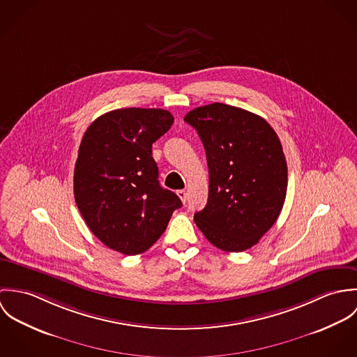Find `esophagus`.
I'll return each instance as SVG.
<instances>
[{
  "label": "esophagus",
  "mask_w": 357,
  "mask_h": 357,
  "mask_svg": "<svg viewBox=\"0 0 357 357\" xmlns=\"http://www.w3.org/2000/svg\"><path fill=\"white\" fill-rule=\"evenodd\" d=\"M177 195H178V198L181 199V202H184V204H185V201H187V197H188L187 191H185V190H178V191H177Z\"/></svg>",
  "instance_id": "esophagus-1"
}]
</instances>
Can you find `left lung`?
<instances>
[{
  "instance_id": "1",
  "label": "left lung",
  "mask_w": 357,
  "mask_h": 357,
  "mask_svg": "<svg viewBox=\"0 0 357 357\" xmlns=\"http://www.w3.org/2000/svg\"><path fill=\"white\" fill-rule=\"evenodd\" d=\"M208 166V198L194 220L215 248L239 253L258 243L286 199L287 163L280 140L259 115L213 102L190 111Z\"/></svg>"
}]
</instances>
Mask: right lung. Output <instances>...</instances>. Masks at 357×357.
Here are the masks:
<instances>
[{
    "instance_id": "obj_1",
    "label": "right lung",
    "mask_w": 357,
    "mask_h": 357,
    "mask_svg": "<svg viewBox=\"0 0 357 357\" xmlns=\"http://www.w3.org/2000/svg\"><path fill=\"white\" fill-rule=\"evenodd\" d=\"M162 108H119L86 129L74 169V197L86 225L122 255L149 250L180 198L160 187L153 143L173 125Z\"/></svg>"
}]
</instances>
